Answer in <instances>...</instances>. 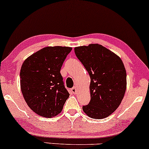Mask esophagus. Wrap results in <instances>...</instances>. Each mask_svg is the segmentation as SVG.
<instances>
[{"mask_svg":"<svg viewBox=\"0 0 149 149\" xmlns=\"http://www.w3.org/2000/svg\"><path fill=\"white\" fill-rule=\"evenodd\" d=\"M71 92H72L73 94H76V93L77 89H76V87H73V88L72 89H71Z\"/></svg>","mask_w":149,"mask_h":149,"instance_id":"obj_1","label":"esophagus"}]
</instances>
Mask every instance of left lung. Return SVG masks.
Instances as JSON below:
<instances>
[{
    "label": "left lung",
    "instance_id": "left-lung-1",
    "mask_svg": "<svg viewBox=\"0 0 149 149\" xmlns=\"http://www.w3.org/2000/svg\"><path fill=\"white\" fill-rule=\"evenodd\" d=\"M76 57L90 77V100L83 110L89 117L102 119L119 107L127 88L123 62L117 54L100 44L74 48Z\"/></svg>",
    "mask_w": 149,
    "mask_h": 149
}]
</instances>
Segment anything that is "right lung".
<instances>
[{"instance_id": "add662e5", "label": "right lung", "mask_w": 149, "mask_h": 149, "mask_svg": "<svg viewBox=\"0 0 149 149\" xmlns=\"http://www.w3.org/2000/svg\"><path fill=\"white\" fill-rule=\"evenodd\" d=\"M72 47H45L29 56L20 70V86L24 100L34 113L45 118L60 113L69 93L60 70Z\"/></svg>"}]
</instances>
